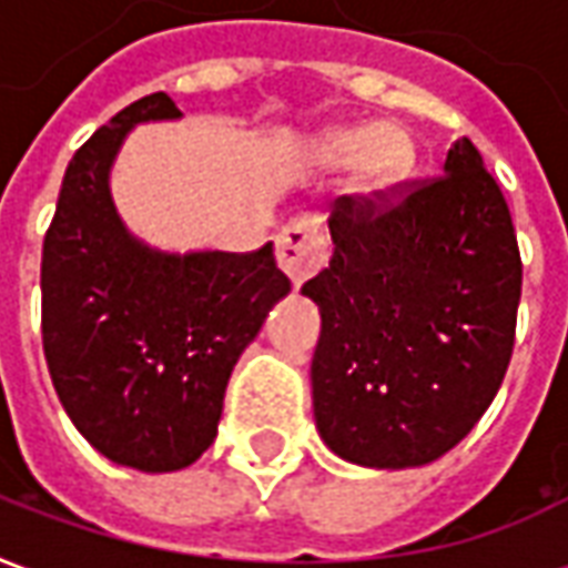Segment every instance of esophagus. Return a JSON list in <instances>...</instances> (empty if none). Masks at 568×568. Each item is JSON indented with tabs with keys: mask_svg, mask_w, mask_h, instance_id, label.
I'll list each match as a JSON object with an SVG mask.
<instances>
[{
	"mask_svg": "<svg viewBox=\"0 0 568 568\" xmlns=\"http://www.w3.org/2000/svg\"><path fill=\"white\" fill-rule=\"evenodd\" d=\"M328 261L325 236L307 222H288L276 234V264L292 280V285H301L313 273H320Z\"/></svg>",
	"mask_w": 568,
	"mask_h": 568,
	"instance_id": "1",
	"label": "esophagus"
}]
</instances>
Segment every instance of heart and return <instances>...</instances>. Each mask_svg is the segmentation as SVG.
Instances as JSON below:
<instances>
[{"instance_id":"1","label":"heart","mask_w":568,"mask_h":568,"mask_svg":"<svg viewBox=\"0 0 568 568\" xmlns=\"http://www.w3.org/2000/svg\"><path fill=\"white\" fill-rule=\"evenodd\" d=\"M325 151L334 161H358L368 185H389L410 163V142L402 130L346 128L325 133Z\"/></svg>"}]
</instances>
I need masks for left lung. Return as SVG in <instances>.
<instances>
[{
    "mask_svg": "<svg viewBox=\"0 0 568 568\" xmlns=\"http://www.w3.org/2000/svg\"><path fill=\"white\" fill-rule=\"evenodd\" d=\"M332 261L304 283L322 316L313 414L346 463L414 468L456 447L508 371L524 264L471 140L444 173L341 197Z\"/></svg>",
    "mask_w": 568,
    "mask_h": 568,
    "instance_id": "8db88e82",
    "label": "left lung"
}]
</instances>
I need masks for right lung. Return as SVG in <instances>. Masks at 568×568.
Returning <instances> with one entry per match:
<instances>
[{"instance_id":"obj_1","label":"right lung","mask_w":568,"mask_h":568,"mask_svg":"<svg viewBox=\"0 0 568 568\" xmlns=\"http://www.w3.org/2000/svg\"><path fill=\"white\" fill-rule=\"evenodd\" d=\"M166 93L121 109L69 161L42 246V344L51 381L91 447L136 471H179L219 432L236 358L288 295L273 243L161 252L130 234L109 173L130 130L173 121Z\"/></svg>"}]
</instances>
